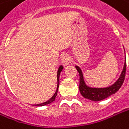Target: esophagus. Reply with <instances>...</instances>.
I'll list each match as a JSON object with an SVG mask.
<instances>
[{
	"label": "esophagus",
	"instance_id": "1",
	"mask_svg": "<svg viewBox=\"0 0 129 129\" xmlns=\"http://www.w3.org/2000/svg\"><path fill=\"white\" fill-rule=\"evenodd\" d=\"M61 62H62V64L64 66L69 64V63H70L69 56L67 54L62 55V56H61Z\"/></svg>",
	"mask_w": 129,
	"mask_h": 129
}]
</instances>
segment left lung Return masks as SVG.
I'll return each mask as SVG.
<instances>
[{
  "mask_svg": "<svg viewBox=\"0 0 129 129\" xmlns=\"http://www.w3.org/2000/svg\"><path fill=\"white\" fill-rule=\"evenodd\" d=\"M76 69L80 74V93L85 99H90L91 101H94V102H98V101H101V100H103V99L109 97L111 95L115 93L122 86L124 80H125L126 63H125V64H124L123 72L121 73L117 82L110 87H103V88H93V87H87L84 82L83 76H82V73L81 69L78 66H76Z\"/></svg>",
  "mask_w": 129,
  "mask_h": 129,
  "instance_id": "obj_1",
  "label": "left lung"
}]
</instances>
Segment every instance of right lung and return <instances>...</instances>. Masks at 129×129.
Listing matches in <instances>:
<instances>
[{
  "label": "right lung",
  "instance_id": "obj_1",
  "mask_svg": "<svg viewBox=\"0 0 129 129\" xmlns=\"http://www.w3.org/2000/svg\"><path fill=\"white\" fill-rule=\"evenodd\" d=\"M63 66H60L59 67V69H58V71H57V90H56V92H55V93L53 95V96H52V97L50 99H49L47 102H44V103H42V104H36V106H37V107H42V106H44V105L49 104L52 103V102H54V101L55 100V97H56V95H57V90H58V87H59V77H60V74L61 71L63 70Z\"/></svg>",
  "mask_w": 129,
  "mask_h": 129
}]
</instances>
